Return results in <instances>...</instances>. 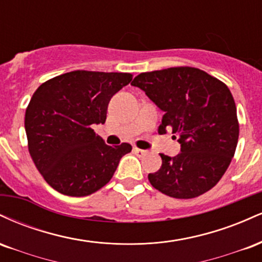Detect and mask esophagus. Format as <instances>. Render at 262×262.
<instances>
[{"instance_id": "esophagus-1", "label": "esophagus", "mask_w": 262, "mask_h": 262, "mask_svg": "<svg viewBox=\"0 0 262 262\" xmlns=\"http://www.w3.org/2000/svg\"><path fill=\"white\" fill-rule=\"evenodd\" d=\"M133 151H134V154L137 156H139V158H140V156H144L146 154L145 150H141V149H138V148H134Z\"/></svg>"}]
</instances>
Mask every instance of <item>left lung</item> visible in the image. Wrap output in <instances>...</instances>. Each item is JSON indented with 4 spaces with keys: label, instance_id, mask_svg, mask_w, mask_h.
Here are the masks:
<instances>
[{
    "label": "left lung",
    "instance_id": "left-lung-1",
    "mask_svg": "<svg viewBox=\"0 0 262 262\" xmlns=\"http://www.w3.org/2000/svg\"><path fill=\"white\" fill-rule=\"evenodd\" d=\"M132 85L164 112L159 133L171 128L181 144L176 156L160 154L161 167L148 175L152 187L185 200L214 187L239 138L235 102L227 85L189 66L139 74Z\"/></svg>",
    "mask_w": 262,
    "mask_h": 262
}]
</instances>
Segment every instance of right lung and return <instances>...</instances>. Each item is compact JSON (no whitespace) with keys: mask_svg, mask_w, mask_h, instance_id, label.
<instances>
[{"mask_svg":"<svg viewBox=\"0 0 262 262\" xmlns=\"http://www.w3.org/2000/svg\"><path fill=\"white\" fill-rule=\"evenodd\" d=\"M132 79L128 73L71 71L41 83L32 96L25 118L29 154L55 191L92 194L132 151L128 143L107 145L92 129L106 122L111 98Z\"/></svg>","mask_w":262,"mask_h":262,"instance_id":"obj_1","label":"right lung"}]
</instances>
